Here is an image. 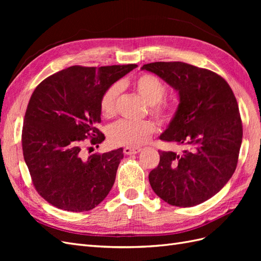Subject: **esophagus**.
Here are the masks:
<instances>
[{
	"mask_svg": "<svg viewBox=\"0 0 261 261\" xmlns=\"http://www.w3.org/2000/svg\"><path fill=\"white\" fill-rule=\"evenodd\" d=\"M141 151L140 148H130V147H126L124 148V153L125 154H136Z\"/></svg>",
	"mask_w": 261,
	"mask_h": 261,
	"instance_id": "34e87169",
	"label": "esophagus"
}]
</instances>
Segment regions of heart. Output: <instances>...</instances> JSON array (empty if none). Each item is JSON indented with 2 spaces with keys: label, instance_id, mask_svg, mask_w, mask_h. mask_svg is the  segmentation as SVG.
I'll use <instances>...</instances> for the list:
<instances>
[{
  "label": "heart",
  "instance_id": "obj_1",
  "mask_svg": "<svg viewBox=\"0 0 261 261\" xmlns=\"http://www.w3.org/2000/svg\"><path fill=\"white\" fill-rule=\"evenodd\" d=\"M125 86V83H121ZM132 89L148 105L149 113L160 123L170 122L175 115L176 107L173 102L163 97L167 92V87L159 78L144 74L135 78L130 83ZM121 88L117 84L111 85L103 92L100 99V112L106 118H111L116 113V103ZM155 133V126L150 121L129 122L121 120L109 127L108 136L110 141L116 146L136 148L143 146Z\"/></svg>",
  "mask_w": 261,
  "mask_h": 261
}]
</instances>
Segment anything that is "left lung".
Here are the masks:
<instances>
[{"instance_id":"left-lung-1","label":"left lung","mask_w":261,"mask_h":261,"mask_svg":"<svg viewBox=\"0 0 261 261\" xmlns=\"http://www.w3.org/2000/svg\"><path fill=\"white\" fill-rule=\"evenodd\" d=\"M141 69L154 73L179 96L177 111L161 140L181 152L160 151L149 173L153 192L172 206L193 207L219 193L239 161L243 125L239 105L224 78L183 62H154Z\"/></svg>"}]
</instances>
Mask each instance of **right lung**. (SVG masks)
I'll use <instances>...</instances> for the list:
<instances>
[{
  "label": "right lung",
  "instance_id": "obj_1",
  "mask_svg": "<svg viewBox=\"0 0 261 261\" xmlns=\"http://www.w3.org/2000/svg\"><path fill=\"white\" fill-rule=\"evenodd\" d=\"M136 64L102 67L70 66L39 84L23 118L21 145L38 194L62 210L82 212L97 207L115 181L123 149L84 156L106 139L100 99ZM91 148V147H90Z\"/></svg>",
  "mask_w": 261,
  "mask_h": 261
}]
</instances>
